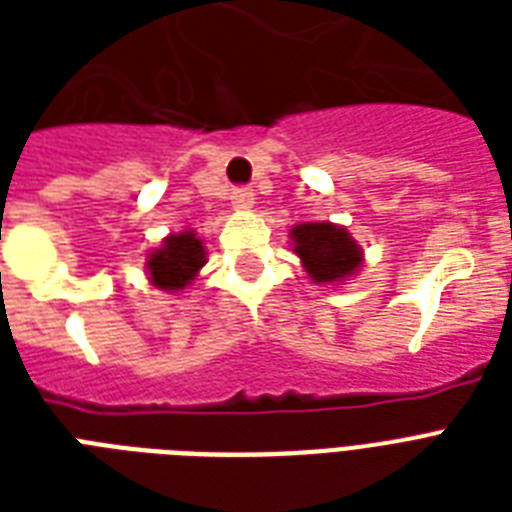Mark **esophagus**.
Wrapping results in <instances>:
<instances>
[{
    "mask_svg": "<svg viewBox=\"0 0 512 512\" xmlns=\"http://www.w3.org/2000/svg\"><path fill=\"white\" fill-rule=\"evenodd\" d=\"M231 201L236 207H252L255 204V191L249 185H236L231 191Z\"/></svg>",
    "mask_w": 512,
    "mask_h": 512,
    "instance_id": "esophagus-1",
    "label": "esophagus"
}]
</instances>
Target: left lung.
<instances>
[{"label": "left lung", "instance_id": "left-lung-1", "mask_svg": "<svg viewBox=\"0 0 512 512\" xmlns=\"http://www.w3.org/2000/svg\"><path fill=\"white\" fill-rule=\"evenodd\" d=\"M295 252L316 284L340 281L358 271L361 249L350 233L332 223H305L292 228Z\"/></svg>", "mask_w": 512, "mask_h": 512}]
</instances>
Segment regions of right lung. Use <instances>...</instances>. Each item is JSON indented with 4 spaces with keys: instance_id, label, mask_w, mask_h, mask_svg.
I'll return each instance as SVG.
<instances>
[{
    "instance_id": "add662e5",
    "label": "right lung",
    "mask_w": 512,
    "mask_h": 512,
    "mask_svg": "<svg viewBox=\"0 0 512 512\" xmlns=\"http://www.w3.org/2000/svg\"><path fill=\"white\" fill-rule=\"evenodd\" d=\"M201 265H204V247L196 239V233L185 231L170 236L164 241L162 249L148 255L146 268L156 287L175 292V289H183L196 276Z\"/></svg>"
}]
</instances>
